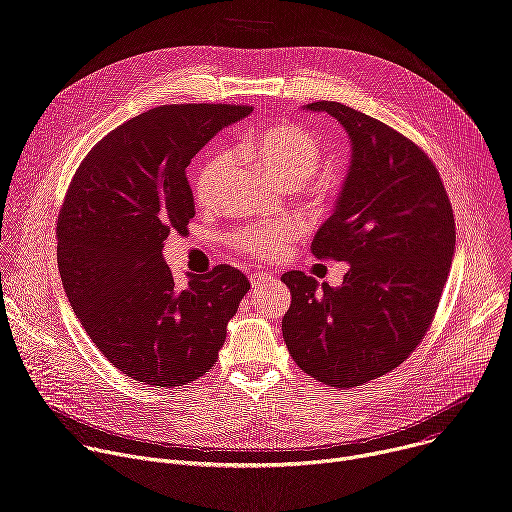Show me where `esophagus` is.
Masks as SVG:
<instances>
[{"mask_svg":"<svg viewBox=\"0 0 512 512\" xmlns=\"http://www.w3.org/2000/svg\"><path fill=\"white\" fill-rule=\"evenodd\" d=\"M273 279H275V277H273V273H269V271H257V273H251V285H253V287L263 285V283L273 281Z\"/></svg>","mask_w":512,"mask_h":512,"instance_id":"esophagus-1","label":"esophagus"}]
</instances>
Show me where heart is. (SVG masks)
I'll return each instance as SVG.
<instances>
[{
    "label": "heart",
    "instance_id": "obj_1",
    "mask_svg": "<svg viewBox=\"0 0 512 512\" xmlns=\"http://www.w3.org/2000/svg\"><path fill=\"white\" fill-rule=\"evenodd\" d=\"M245 154L261 166L277 184L298 188L316 174L322 162L320 141L302 127L275 125L245 143ZM231 156L227 152L212 154L196 174V200L202 206H210L218 196V186L229 170ZM304 233V225L298 218H279V221L261 223L241 229L233 243L235 247L261 261L277 259L287 245Z\"/></svg>",
    "mask_w": 512,
    "mask_h": 512
}]
</instances>
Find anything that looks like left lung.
<instances>
[{"instance_id": "left-lung-1", "label": "left lung", "mask_w": 512, "mask_h": 512, "mask_svg": "<svg viewBox=\"0 0 512 512\" xmlns=\"http://www.w3.org/2000/svg\"><path fill=\"white\" fill-rule=\"evenodd\" d=\"M328 113L350 139V166L312 253L346 261L338 287L302 271L281 275L291 306L285 346L316 381L350 389L399 364L425 336L456 249L454 212L431 160L389 125L336 101Z\"/></svg>"}]
</instances>
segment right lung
<instances>
[{"label": "right lung", "instance_id": "1", "mask_svg": "<svg viewBox=\"0 0 512 512\" xmlns=\"http://www.w3.org/2000/svg\"><path fill=\"white\" fill-rule=\"evenodd\" d=\"M247 105H164L145 111L87 154L56 225V259L70 308L123 375L182 387L214 367L251 283L231 267L188 273L176 287L164 261L170 233L186 235L192 158Z\"/></svg>", "mask_w": 512, "mask_h": 512}]
</instances>
